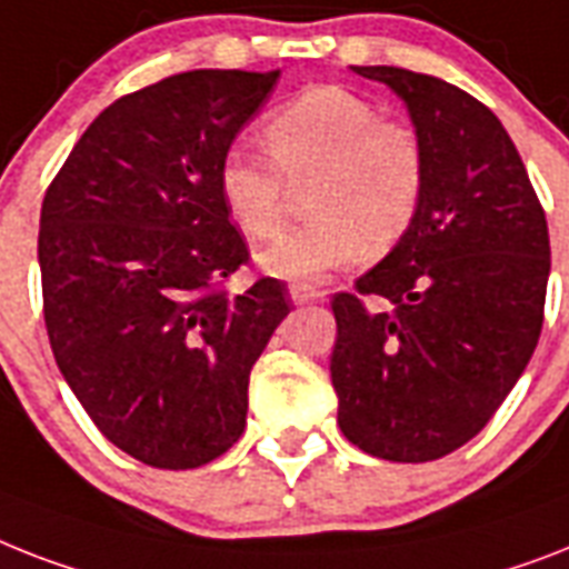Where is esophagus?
<instances>
[{"label":"esophagus","mask_w":569,"mask_h":569,"mask_svg":"<svg viewBox=\"0 0 569 569\" xmlns=\"http://www.w3.org/2000/svg\"><path fill=\"white\" fill-rule=\"evenodd\" d=\"M289 295H292L295 303H321V300H327L325 289H316V286L307 283H292L289 286Z\"/></svg>","instance_id":"esophagus-1"}]
</instances>
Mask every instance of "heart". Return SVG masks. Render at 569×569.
Returning a JSON list of instances; mask_svg holds the SVG:
<instances>
[{"label":"heart","instance_id":"obj_1","mask_svg":"<svg viewBox=\"0 0 569 569\" xmlns=\"http://www.w3.org/2000/svg\"><path fill=\"white\" fill-rule=\"evenodd\" d=\"M271 160L242 146L224 151L219 196L251 242H269L286 224L289 189H307L312 221L262 253V269L283 280H321L389 251L418 219L427 192V149L403 119L341 90L309 87L262 122Z\"/></svg>","mask_w":569,"mask_h":569}]
</instances>
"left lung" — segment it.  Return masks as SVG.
<instances>
[{"label":"left lung","mask_w":569,"mask_h":569,"mask_svg":"<svg viewBox=\"0 0 569 569\" xmlns=\"http://www.w3.org/2000/svg\"><path fill=\"white\" fill-rule=\"evenodd\" d=\"M406 101L427 192L395 251L332 295V389L350 445L432 461L493 418L538 348L547 212L515 142L470 92L400 67H357ZM365 297L390 300L371 313Z\"/></svg>","instance_id":"8db88e82"}]
</instances>
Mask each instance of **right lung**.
Segmentation results:
<instances>
[{"label":"right lung","instance_id":"right-lung-1","mask_svg":"<svg viewBox=\"0 0 569 569\" xmlns=\"http://www.w3.org/2000/svg\"><path fill=\"white\" fill-rule=\"evenodd\" d=\"M280 69H192L92 119L46 189L37 260L54 362L110 445L163 470L237 445L286 289L228 280L251 253L219 163Z\"/></svg>","mask_w":569,"mask_h":569}]
</instances>
